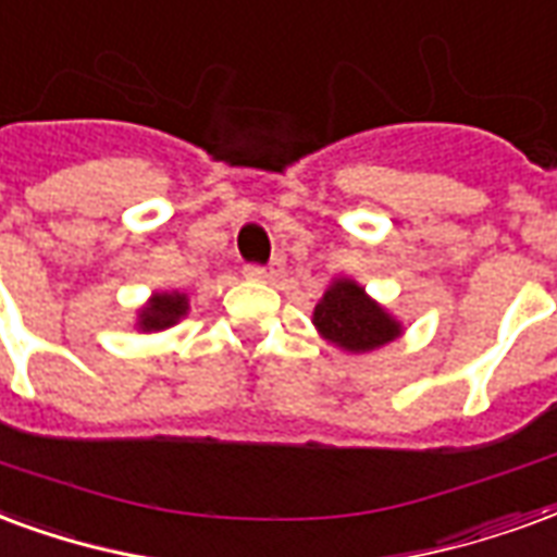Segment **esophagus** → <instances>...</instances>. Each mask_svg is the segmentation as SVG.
Instances as JSON below:
<instances>
[{"label":"esophagus","instance_id":"obj_1","mask_svg":"<svg viewBox=\"0 0 557 557\" xmlns=\"http://www.w3.org/2000/svg\"><path fill=\"white\" fill-rule=\"evenodd\" d=\"M246 278H251V282H270L278 270L275 267H261V263H246Z\"/></svg>","mask_w":557,"mask_h":557}]
</instances>
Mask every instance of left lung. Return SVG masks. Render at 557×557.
<instances>
[{
	"mask_svg": "<svg viewBox=\"0 0 557 557\" xmlns=\"http://www.w3.org/2000/svg\"><path fill=\"white\" fill-rule=\"evenodd\" d=\"M314 326L323 338L350 352L376 350L400 335V323L388 318L350 278H341L323 294L314 308Z\"/></svg>",
	"mask_w": 557,
	"mask_h": 557,
	"instance_id": "1",
	"label": "left lung"
}]
</instances>
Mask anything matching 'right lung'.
Wrapping results in <instances>:
<instances>
[{
	"instance_id": "right-lung-1",
	"label": "right lung",
	"mask_w": 557,
	"mask_h": 557,
	"mask_svg": "<svg viewBox=\"0 0 557 557\" xmlns=\"http://www.w3.org/2000/svg\"><path fill=\"white\" fill-rule=\"evenodd\" d=\"M186 314V296L184 294H157L150 299V306L141 311L139 326L145 332H157V329H165L177 323V320Z\"/></svg>"
}]
</instances>
